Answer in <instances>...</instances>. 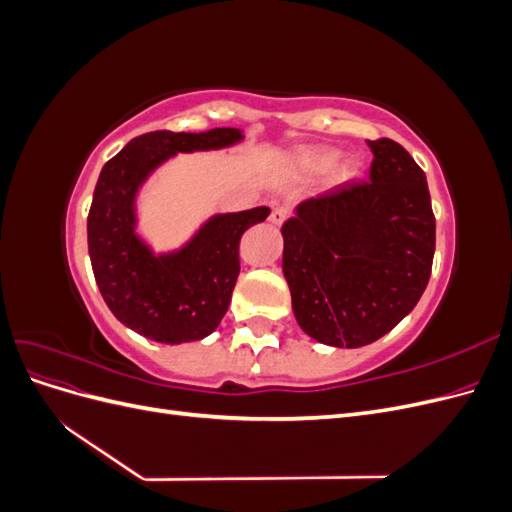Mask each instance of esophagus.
Instances as JSON below:
<instances>
[{
  "label": "esophagus",
  "instance_id": "obj_1",
  "mask_svg": "<svg viewBox=\"0 0 512 512\" xmlns=\"http://www.w3.org/2000/svg\"><path fill=\"white\" fill-rule=\"evenodd\" d=\"M286 218H288V209L286 207H275L271 211V215H269L271 224H275V226H282L286 222Z\"/></svg>",
  "mask_w": 512,
  "mask_h": 512
}]
</instances>
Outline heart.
<instances>
[{"instance_id": "heart-1", "label": "heart", "mask_w": 512, "mask_h": 512, "mask_svg": "<svg viewBox=\"0 0 512 512\" xmlns=\"http://www.w3.org/2000/svg\"><path fill=\"white\" fill-rule=\"evenodd\" d=\"M342 160V151L335 147H307L301 151L299 164L307 175H327ZM352 175V168L344 170V177Z\"/></svg>"}]
</instances>
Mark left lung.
Listing matches in <instances>:
<instances>
[{
    "label": "left lung",
    "mask_w": 512,
    "mask_h": 512,
    "mask_svg": "<svg viewBox=\"0 0 512 512\" xmlns=\"http://www.w3.org/2000/svg\"><path fill=\"white\" fill-rule=\"evenodd\" d=\"M367 145L369 181L303 200L282 226L294 318L335 348L367 346L397 327L425 292L436 252L423 168L391 138Z\"/></svg>",
    "instance_id": "1"
}]
</instances>
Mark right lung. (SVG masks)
I'll return each instance as SVG.
<instances>
[{"instance_id": "obj_1", "label": "right lung", "mask_w": 512, "mask_h": 512, "mask_svg": "<svg viewBox=\"0 0 512 512\" xmlns=\"http://www.w3.org/2000/svg\"><path fill=\"white\" fill-rule=\"evenodd\" d=\"M241 138L237 128L147 132L108 160L98 177L87 215L91 269L115 318L153 342H196L218 329L239 277L243 232L265 222L271 209L213 215L181 250L156 256L134 230L136 192L175 153L222 149Z\"/></svg>"}]
</instances>
